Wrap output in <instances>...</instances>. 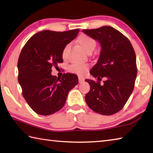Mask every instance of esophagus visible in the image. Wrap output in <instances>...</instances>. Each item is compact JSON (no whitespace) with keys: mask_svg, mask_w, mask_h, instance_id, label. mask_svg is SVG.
Wrapping results in <instances>:
<instances>
[{"mask_svg":"<svg viewBox=\"0 0 153 153\" xmlns=\"http://www.w3.org/2000/svg\"><path fill=\"white\" fill-rule=\"evenodd\" d=\"M78 80H79V83H82V82H83L84 81V79L82 77L79 76V77H78Z\"/></svg>","mask_w":153,"mask_h":153,"instance_id":"1","label":"esophagus"}]
</instances>
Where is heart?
<instances>
[{
  "mask_svg": "<svg viewBox=\"0 0 153 153\" xmlns=\"http://www.w3.org/2000/svg\"><path fill=\"white\" fill-rule=\"evenodd\" d=\"M78 41L80 45L82 46L87 53L92 52L97 46V42L95 40L92 38L87 35H82L79 36ZM69 48V45H67L65 46L63 52H62V56L63 58H65L67 54V52ZM88 65L81 63H72L68 67V71L72 74L78 75V76H83L86 72L88 70Z\"/></svg>",
  "mask_w": 153,
  "mask_h": 153,
  "instance_id": "heart-1",
  "label": "heart"
}]
</instances>
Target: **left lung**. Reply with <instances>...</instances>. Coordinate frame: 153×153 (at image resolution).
<instances>
[{"label": "left lung", "instance_id": "obj_1", "mask_svg": "<svg viewBox=\"0 0 153 153\" xmlns=\"http://www.w3.org/2000/svg\"><path fill=\"white\" fill-rule=\"evenodd\" d=\"M82 32L101 46L97 63L90 71L98 80L85 79L90 86L85 100L94 112L113 115L122 109L133 92L137 76L135 52L128 38L111 26ZM102 77L106 79L100 84Z\"/></svg>", "mask_w": 153, "mask_h": 153}]
</instances>
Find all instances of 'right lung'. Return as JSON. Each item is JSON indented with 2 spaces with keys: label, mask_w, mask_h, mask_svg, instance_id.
Here are the masks:
<instances>
[{
  "label": "right lung",
  "mask_w": 153,
  "mask_h": 153,
  "mask_svg": "<svg viewBox=\"0 0 153 153\" xmlns=\"http://www.w3.org/2000/svg\"><path fill=\"white\" fill-rule=\"evenodd\" d=\"M79 31H42L33 35L21 51L17 63L18 82L23 97L38 115H49L61 109L69 92L78 83L76 74H63L57 77L52 76L51 68L63 63L64 47Z\"/></svg>",
  "instance_id": "right-lung-1"
}]
</instances>
